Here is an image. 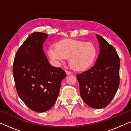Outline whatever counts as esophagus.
<instances>
[{
  "label": "esophagus",
  "instance_id": "34e87169",
  "mask_svg": "<svg viewBox=\"0 0 131 131\" xmlns=\"http://www.w3.org/2000/svg\"><path fill=\"white\" fill-rule=\"evenodd\" d=\"M66 73H67V75H69V74H71V72H70V71H68V70H66Z\"/></svg>",
  "mask_w": 131,
  "mask_h": 131
}]
</instances>
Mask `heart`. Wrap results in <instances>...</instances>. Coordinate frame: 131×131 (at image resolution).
<instances>
[{
	"label": "heart",
	"mask_w": 131,
	"mask_h": 131,
	"mask_svg": "<svg viewBox=\"0 0 131 131\" xmlns=\"http://www.w3.org/2000/svg\"><path fill=\"white\" fill-rule=\"evenodd\" d=\"M96 48L91 42L75 39H64L50 46L48 50L49 58L57 64L69 58L70 65L75 70L88 69L94 64L96 57Z\"/></svg>",
	"instance_id": "1"
}]
</instances>
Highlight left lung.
I'll use <instances>...</instances> for the list:
<instances>
[{
	"instance_id": "left-lung-1",
	"label": "left lung",
	"mask_w": 131,
	"mask_h": 131,
	"mask_svg": "<svg viewBox=\"0 0 131 131\" xmlns=\"http://www.w3.org/2000/svg\"><path fill=\"white\" fill-rule=\"evenodd\" d=\"M100 52L95 65L77 74L80 96L94 108L108 105L117 92L120 83V59L115 48L96 35Z\"/></svg>"
}]
</instances>
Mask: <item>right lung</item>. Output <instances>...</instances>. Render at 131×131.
I'll list each match as a JSON object with an SVG mask.
<instances>
[{"instance_id":"1","label":"right lung","mask_w":131,"mask_h":131,"mask_svg":"<svg viewBox=\"0 0 131 131\" xmlns=\"http://www.w3.org/2000/svg\"><path fill=\"white\" fill-rule=\"evenodd\" d=\"M47 37L45 33L31 34L16 53L12 70L19 96L28 108L39 113L54 105L66 77L63 70L48 62L42 49Z\"/></svg>"}]
</instances>
